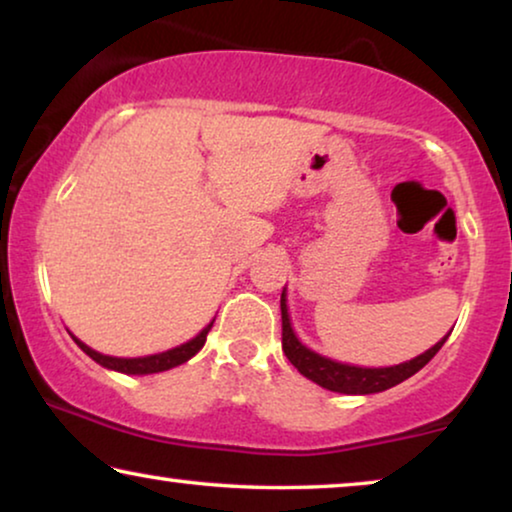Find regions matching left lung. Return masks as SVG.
<instances>
[{"instance_id":"1","label":"left lung","mask_w":512,"mask_h":512,"mask_svg":"<svg viewBox=\"0 0 512 512\" xmlns=\"http://www.w3.org/2000/svg\"><path fill=\"white\" fill-rule=\"evenodd\" d=\"M282 349L293 366L298 368L300 375H305L307 380L317 382L319 387L328 391H338V394H377V391L391 389L403 380H408L422 370L426 363H429L433 356L438 354V349L445 345V340L450 338V333L445 335L443 340L436 342L431 349H426L424 354L415 356L412 361L398 363V366L389 368H359L349 366V363H338L326 359L312 349H307L303 342L296 338L291 328L289 310H286V293L282 291Z\"/></svg>"}]
</instances>
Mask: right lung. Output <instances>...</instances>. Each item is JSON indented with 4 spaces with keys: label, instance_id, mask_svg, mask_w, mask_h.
Listing matches in <instances>:
<instances>
[{
    "label": "right lung",
    "instance_id": "1",
    "mask_svg": "<svg viewBox=\"0 0 512 512\" xmlns=\"http://www.w3.org/2000/svg\"><path fill=\"white\" fill-rule=\"evenodd\" d=\"M212 324H214V321H212ZM212 324H207L198 335H195L193 340L184 342V345L167 349V352H160V354L139 356V359H118V356L100 354V352H95V349H90L88 345H83L81 340H76L74 335H72V338H74L76 345H79L83 352L90 356V359L97 361L104 368L118 370V373H125V375H151V373H163V370L177 368V366H181V363H186L188 359H193V356L202 349V345H205L207 333H209V328H212Z\"/></svg>",
    "mask_w": 512,
    "mask_h": 512
}]
</instances>
